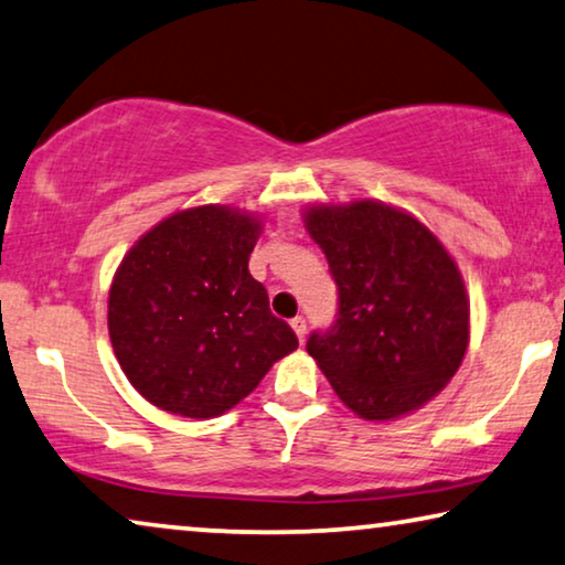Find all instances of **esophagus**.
Returning <instances> with one entry per match:
<instances>
[{
    "instance_id": "34e87169",
    "label": "esophagus",
    "mask_w": 565,
    "mask_h": 565,
    "mask_svg": "<svg viewBox=\"0 0 565 565\" xmlns=\"http://www.w3.org/2000/svg\"><path fill=\"white\" fill-rule=\"evenodd\" d=\"M291 330L297 332L299 342H305V337H307V319L305 317H294L291 319Z\"/></svg>"
}]
</instances>
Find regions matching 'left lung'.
Instances as JSON below:
<instances>
[{
    "label": "left lung",
    "instance_id": "1",
    "mask_svg": "<svg viewBox=\"0 0 565 565\" xmlns=\"http://www.w3.org/2000/svg\"><path fill=\"white\" fill-rule=\"evenodd\" d=\"M305 225L340 294L337 319L307 352L360 418L391 420L434 398L469 344V299L441 241L375 200L311 205Z\"/></svg>",
    "mask_w": 565,
    "mask_h": 565
}]
</instances>
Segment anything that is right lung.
<instances>
[{
    "label": "right lung",
    "instance_id": "obj_1",
    "mask_svg": "<svg viewBox=\"0 0 565 565\" xmlns=\"http://www.w3.org/2000/svg\"><path fill=\"white\" fill-rule=\"evenodd\" d=\"M260 221L246 210H180L134 243L108 291L116 360L157 408L215 418L299 348L248 271Z\"/></svg>",
    "mask_w": 565,
    "mask_h": 565
}]
</instances>
